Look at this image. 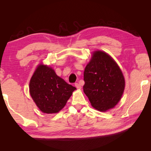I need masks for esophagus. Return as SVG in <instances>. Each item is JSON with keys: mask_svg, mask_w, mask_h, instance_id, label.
<instances>
[{"mask_svg": "<svg viewBox=\"0 0 151 151\" xmlns=\"http://www.w3.org/2000/svg\"><path fill=\"white\" fill-rule=\"evenodd\" d=\"M75 87L77 88L78 89H81V86L78 83H75Z\"/></svg>", "mask_w": 151, "mask_h": 151, "instance_id": "obj_1", "label": "esophagus"}]
</instances>
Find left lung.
<instances>
[{
    "label": "left lung",
    "instance_id": "obj_1",
    "mask_svg": "<svg viewBox=\"0 0 151 151\" xmlns=\"http://www.w3.org/2000/svg\"><path fill=\"white\" fill-rule=\"evenodd\" d=\"M84 93L96 110L113 108L121 99L125 81L119 67L112 58L101 50L93 52L84 72Z\"/></svg>",
    "mask_w": 151,
    "mask_h": 151
}]
</instances>
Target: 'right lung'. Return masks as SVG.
<instances>
[{"instance_id":"1","label":"right lung","mask_w":151,"mask_h":151,"mask_svg":"<svg viewBox=\"0 0 151 151\" xmlns=\"http://www.w3.org/2000/svg\"><path fill=\"white\" fill-rule=\"evenodd\" d=\"M76 88L58 76L52 67L37 66L30 81V94L40 110L56 114L65 106Z\"/></svg>"}]
</instances>
